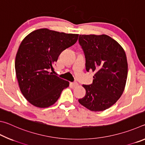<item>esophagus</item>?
<instances>
[{
	"mask_svg": "<svg viewBox=\"0 0 145 145\" xmlns=\"http://www.w3.org/2000/svg\"><path fill=\"white\" fill-rule=\"evenodd\" d=\"M70 84H71V86H72L73 88L77 87V86H78V85L77 82H71Z\"/></svg>",
	"mask_w": 145,
	"mask_h": 145,
	"instance_id": "obj_1",
	"label": "esophagus"
}]
</instances>
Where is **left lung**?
<instances>
[{"label":"left lung","instance_id":"obj_1","mask_svg":"<svg viewBox=\"0 0 145 145\" xmlns=\"http://www.w3.org/2000/svg\"><path fill=\"white\" fill-rule=\"evenodd\" d=\"M78 43L85 56L86 71L95 73L92 84L82 85L86 93L78 102L90 111H104L117 102L124 91L128 72L125 52L105 34L79 35Z\"/></svg>","mask_w":145,"mask_h":145}]
</instances>
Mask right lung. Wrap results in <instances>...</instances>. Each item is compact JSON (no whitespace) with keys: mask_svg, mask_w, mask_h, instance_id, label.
Listing matches in <instances>:
<instances>
[{"mask_svg":"<svg viewBox=\"0 0 145 145\" xmlns=\"http://www.w3.org/2000/svg\"><path fill=\"white\" fill-rule=\"evenodd\" d=\"M78 34L40 29L24 39L15 59V71L24 97L34 106L53 105L69 82L49 71L64 50L77 42Z\"/></svg>","mask_w":145,"mask_h":145,"instance_id":"obj_1","label":"right lung"}]
</instances>
